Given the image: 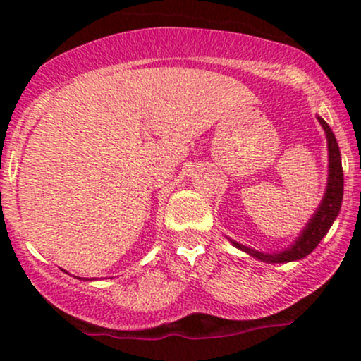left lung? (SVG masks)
<instances>
[{
  "label": "left lung",
  "instance_id": "1",
  "mask_svg": "<svg viewBox=\"0 0 361 361\" xmlns=\"http://www.w3.org/2000/svg\"><path fill=\"white\" fill-rule=\"evenodd\" d=\"M319 123L326 132L327 139V151H329V175H327V188L322 198L321 205H319L317 212L312 215V219L307 222V226L304 227L297 241L287 250L279 251V252H259L251 247L243 246V244L233 241V244L239 250L247 252V255L255 256L264 263H288V261L302 259L316 250V246L321 243V239L324 238L329 227L333 226L334 219L338 217L339 209H341L343 202V168H341V154H339V147L334 137L333 130L321 117H317Z\"/></svg>",
  "mask_w": 361,
  "mask_h": 361
}]
</instances>
